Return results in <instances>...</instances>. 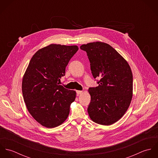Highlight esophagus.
<instances>
[{
  "mask_svg": "<svg viewBox=\"0 0 158 158\" xmlns=\"http://www.w3.org/2000/svg\"><path fill=\"white\" fill-rule=\"evenodd\" d=\"M83 93V91L82 90H77V95H79L80 94H81Z\"/></svg>",
  "mask_w": 158,
  "mask_h": 158,
  "instance_id": "obj_1",
  "label": "esophagus"
}]
</instances>
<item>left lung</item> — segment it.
Returning <instances> with one entry per match:
<instances>
[{"label":"left lung","instance_id":"8db88e82","mask_svg":"<svg viewBox=\"0 0 158 158\" xmlns=\"http://www.w3.org/2000/svg\"><path fill=\"white\" fill-rule=\"evenodd\" d=\"M87 53L94 78L98 86L89 88L90 119L100 125H111L126 113L133 97V74L128 62L113 47L102 42L80 46Z\"/></svg>","mask_w":158,"mask_h":158}]
</instances>
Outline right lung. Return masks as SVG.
I'll use <instances>...</instances> for the list:
<instances>
[{
	"label": "right lung",
	"instance_id": "add662e5",
	"mask_svg": "<svg viewBox=\"0 0 158 158\" xmlns=\"http://www.w3.org/2000/svg\"><path fill=\"white\" fill-rule=\"evenodd\" d=\"M78 50L77 45L52 44L44 47L33 56L23 76L22 90L27 108L46 128L61 125L75 100L76 92L64 88L59 82Z\"/></svg>",
	"mask_w": 158,
	"mask_h": 158
}]
</instances>
